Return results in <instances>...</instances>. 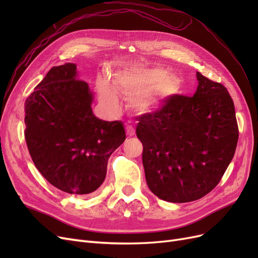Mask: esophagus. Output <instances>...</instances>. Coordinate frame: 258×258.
<instances>
[{
    "instance_id": "esophagus-1",
    "label": "esophagus",
    "mask_w": 258,
    "mask_h": 258,
    "mask_svg": "<svg viewBox=\"0 0 258 258\" xmlns=\"http://www.w3.org/2000/svg\"><path fill=\"white\" fill-rule=\"evenodd\" d=\"M126 130H127V135L129 136V137H132V136H135V134H136V131H135V128L131 126V124H127L126 126Z\"/></svg>"
}]
</instances>
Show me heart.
<instances>
[{"mask_svg": "<svg viewBox=\"0 0 258 258\" xmlns=\"http://www.w3.org/2000/svg\"><path fill=\"white\" fill-rule=\"evenodd\" d=\"M115 87L129 98V104L140 114L159 111L166 99L177 92L178 82L161 68H145L138 64L124 67L112 73ZM100 99L112 107L118 105L116 91L105 76L96 82Z\"/></svg>", "mask_w": 258, "mask_h": 258, "instance_id": "1", "label": "heart"}]
</instances>
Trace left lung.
Returning <instances> with one entry per match:
<instances>
[{"instance_id":"left-lung-1","label":"left lung","mask_w":258,"mask_h":258,"mask_svg":"<svg viewBox=\"0 0 258 258\" xmlns=\"http://www.w3.org/2000/svg\"><path fill=\"white\" fill-rule=\"evenodd\" d=\"M196 75L192 97L171 96L159 111L138 119L148 188L174 204L198 200L220 183L239 137L227 89L199 72Z\"/></svg>"}]
</instances>
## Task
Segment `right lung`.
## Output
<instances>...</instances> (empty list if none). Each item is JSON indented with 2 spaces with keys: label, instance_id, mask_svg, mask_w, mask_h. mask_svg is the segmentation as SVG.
<instances>
[{
  "label": "right lung",
  "instance_id": "add662e5",
  "mask_svg": "<svg viewBox=\"0 0 258 258\" xmlns=\"http://www.w3.org/2000/svg\"><path fill=\"white\" fill-rule=\"evenodd\" d=\"M93 92L75 63L51 68L25 103V137L35 167L60 190L87 195L102 185L107 160L126 140L123 123L92 112Z\"/></svg>",
  "mask_w": 258,
  "mask_h": 258
}]
</instances>
